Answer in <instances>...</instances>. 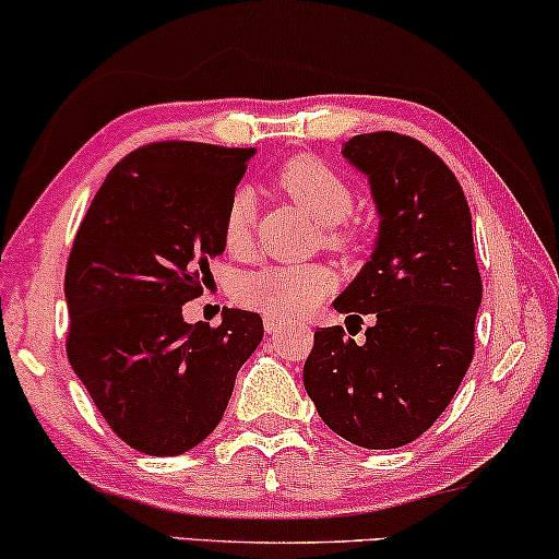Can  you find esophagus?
<instances>
[{
	"instance_id": "34e87169",
	"label": "esophagus",
	"mask_w": 559,
	"mask_h": 559,
	"mask_svg": "<svg viewBox=\"0 0 559 559\" xmlns=\"http://www.w3.org/2000/svg\"><path fill=\"white\" fill-rule=\"evenodd\" d=\"M285 320H280V318H270V316H266L264 318V331L266 333H270V335H277V333H282V331H285Z\"/></svg>"
}]
</instances>
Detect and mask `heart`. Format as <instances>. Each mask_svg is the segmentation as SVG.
I'll return each instance as SVG.
<instances>
[{
    "mask_svg": "<svg viewBox=\"0 0 559 559\" xmlns=\"http://www.w3.org/2000/svg\"><path fill=\"white\" fill-rule=\"evenodd\" d=\"M277 182L297 205L328 226V241L338 243L343 239L341 221L354 211V190L338 173L305 155L285 163ZM251 224H254V195L249 188H239L228 201L224 216V243L231 254H243L251 247ZM331 287L333 274L320 264L264 266L259 272L243 274L236 285V297L243 308L287 320L316 308Z\"/></svg>",
    "mask_w": 559,
    "mask_h": 559,
    "instance_id": "b5f03b06",
    "label": "heart"
}]
</instances>
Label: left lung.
Here are the masks:
<instances>
[{
  "label": "left lung",
  "mask_w": 559,
  "mask_h": 559,
  "mask_svg": "<svg viewBox=\"0 0 559 559\" xmlns=\"http://www.w3.org/2000/svg\"><path fill=\"white\" fill-rule=\"evenodd\" d=\"M341 152L369 178L379 231L333 308L377 323L364 343L318 328L302 381L335 435L392 450L445 412L471 366L484 297L471 209L450 167L412 136L358 134Z\"/></svg>",
  "instance_id": "left-lung-1"
}]
</instances>
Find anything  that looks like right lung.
<instances>
[{"label":"right lung","mask_w":559,"mask_h":559,"mask_svg":"<svg viewBox=\"0 0 559 559\" xmlns=\"http://www.w3.org/2000/svg\"><path fill=\"white\" fill-rule=\"evenodd\" d=\"M257 150L155 142L106 175L66 266L68 361L106 423L144 455H180L216 430L262 343L257 312L182 320L224 254V216Z\"/></svg>","instance_id":"obj_1"}]
</instances>
